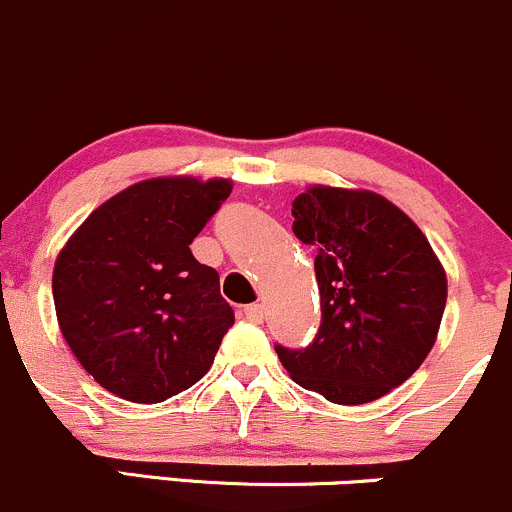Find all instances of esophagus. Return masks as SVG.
<instances>
[{"mask_svg":"<svg viewBox=\"0 0 512 512\" xmlns=\"http://www.w3.org/2000/svg\"><path fill=\"white\" fill-rule=\"evenodd\" d=\"M263 304H246L244 307V317L249 321H254V324H261L263 321Z\"/></svg>","mask_w":512,"mask_h":512,"instance_id":"34e87169","label":"esophagus"}]
</instances>
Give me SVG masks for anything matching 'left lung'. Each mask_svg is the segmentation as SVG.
Masks as SVG:
<instances>
[{
    "label": "left lung",
    "mask_w": 512,
    "mask_h": 512,
    "mask_svg": "<svg viewBox=\"0 0 512 512\" xmlns=\"http://www.w3.org/2000/svg\"><path fill=\"white\" fill-rule=\"evenodd\" d=\"M292 232L317 249L321 324L304 348L275 346L300 387L367 404L421 367L438 336L447 278L428 239L370 191L312 186L292 200Z\"/></svg>",
    "instance_id": "8db88e82"
}]
</instances>
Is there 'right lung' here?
Returning <instances> with one entry per match:
<instances>
[{
	"label": "right lung",
	"instance_id": "right-lung-1",
	"mask_svg": "<svg viewBox=\"0 0 512 512\" xmlns=\"http://www.w3.org/2000/svg\"><path fill=\"white\" fill-rule=\"evenodd\" d=\"M229 193L227 179L140 181L91 212L57 256L62 336L120 399L159 404L210 370L234 309L191 244Z\"/></svg>",
	"mask_w": 512,
	"mask_h": 512
}]
</instances>
